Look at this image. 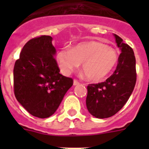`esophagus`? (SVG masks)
<instances>
[{"instance_id": "34e87169", "label": "esophagus", "mask_w": 149, "mask_h": 149, "mask_svg": "<svg viewBox=\"0 0 149 149\" xmlns=\"http://www.w3.org/2000/svg\"><path fill=\"white\" fill-rule=\"evenodd\" d=\"M78 84H79V82L77 81V80H74V81H73L74 86H77V85H78Z\"/></svg>"}]
</instances>
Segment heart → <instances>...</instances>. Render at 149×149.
Returning a JSON list of instances; mask_svg holds the SVG:
<instances>
[{
    "instance_id": "1",
    "label": "heart",
    "mask_w": 149,
    "mask_h": 149,
    "mask_svg": "<svg viewBox=\"0 0 149 149\" xmlns=\"http://www.w3.org/2000/svg\"><path fill=\"white\" fill-rule=\"evenodd\" d=\"M56 62L64 74H70L82 63V70L86 79L98 82L113 70L119 56L114 48L100 42L89 41L57 52Z\"/></svg>"
}]
</instances>
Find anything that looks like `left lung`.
<instances>
[{"mask_svg":"<svg viewBox=\"0 0 149 149\" xmlns=\"http://www.w3.org/2000/svg\"><path fill=\"white\" fill-rule=\"evenodd\" d=\"M121 54L113 74L106 81L89 84L86 104L88 111L98 119L113 116L129 99L136 81V59L132 48L113 34Z\"/></svg>","mask_w":149,"mask_h":149,"instance_id":"1","label":"left lung"}]
</instances>
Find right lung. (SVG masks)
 Segmentation results:
<instances>
[{
  "mask_svg": "<svg viewBox=\"0 0 149 149\" xmlns=\"http://www.w3.org/2000/svg\"><path fill=\"white\" fill-rule=\"evenodd\" d=\"M52 37L41 36L28 41L15 61L14 93L29 113L45 119L54 113L73 80L60 74Z\"/></svg>",
  "mask_w": 149,
  "mask_h": 149,
  "instance_id": "1",
  "label": "right lung"
}]
</instances>
